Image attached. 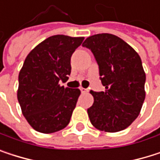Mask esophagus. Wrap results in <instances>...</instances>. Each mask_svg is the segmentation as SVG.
<instances>
[{
	"label": "esophagus",
	"mask_w": 160,
	"mask_h": 160,
	"mask_svg": "<svg viewBox=\"0 0 160 160\" xmlns=\"http://www.w3.org/2000/svg\"><path fill=\"white\" fill-rule=\"evenodd\" d=\"M80 90H81L82 93H88V89H86V88H81Z\"/></svg>",
	"instance_id": "34e87169"
}]
</instances>
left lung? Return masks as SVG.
Here are the masks:
<instances>
[{"label":"left lung","instance_id":"1","mask_svg":"<svg viewBox=\"0 0 160 160\" xmlns=\"http://www.w3.org/2000/svg\"><path fill=\"white\" fill-rule=\"evenodd\" d=\"M93 53L105 90L90 91L94 102L88 109L91 124L106 132L128 128L141 112L145 72L138 53L125 41L110 33L89 36L82 44Z\"/></svg>","mask_w":160,"mask_h":160}]
</instances>
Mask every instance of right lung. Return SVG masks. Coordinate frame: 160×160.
<instances>
[{
	"mask_svg": "<svg viewBox=\"0 0 160 160\" xmlns=\"http://www.w3.org/2000/svg\"><path fill=\"white\" fill-rule=\"evenodd\" d=\"M84 37L54 35L27 56L18 74V100L28 123L42 133H53L70 122L81 91L61 87L71 73V57Z\"/></svg>",
	"mask_w": 160,
	"mask_h": 160,
	"instance_id": "obj_1",
	"label": "right lung"
}]
</instances>
